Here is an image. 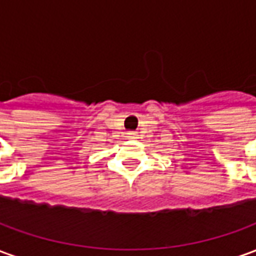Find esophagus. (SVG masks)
<instances>
[{
    "instance_id": "esophagus-1",
    "label": "esophagus",
    "mask_w": 256,
    "mask_h": 256,
    "mask_svg": "<svg viewBox=\"0 0 256 256\" xmlns=\"http://www.w3.org/2000/svg\"><path fill=\"white\" fill-rule=\"evenodd\" d=\"M128 138H132V140L137 138V133H133V132H132V133H128Z\"/></svg>"
}]
</instances>
